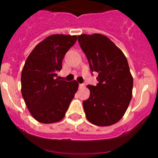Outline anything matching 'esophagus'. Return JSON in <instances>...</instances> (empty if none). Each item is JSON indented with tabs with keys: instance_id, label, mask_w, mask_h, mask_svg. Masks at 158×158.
<instances>
[{
	"instance_id": "34e87169",
	"label": "esophagus",
	"mask_w": 158,
	"mask_h": 158,
	"mask_svg": "<svg viewBox=\"0 0 158 158\" xmlns=\"http://www.w3.org/2000/svg\"><path fill=\"white\" fill-rule=\"evenodd\" d=\"M84 87H85V85H84V84H79V88H80V89H83Z\"/></svg>"
}]
</instances>
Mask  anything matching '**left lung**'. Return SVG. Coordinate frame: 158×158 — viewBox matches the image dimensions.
<instances>
[{
	"instance_id": "obj_1",
	"label": "left lung",
	"mask_w": 158,
	"mask_h": 158,
	"mask_svg": "<svg viewBox=\"0 0 158 158\" xmlns=\"http://www.w3.org/2000/svg\"><path fill=\"white\" fill-rule=\"evenodd\" d=\"M90 70L98 73L96 86L87 85L90 96L83 102L85 116L100 127L116 123L124 115L132 98L133 77L123 51L101 34L78 35Z\"/></svg>"
}]
</instances>
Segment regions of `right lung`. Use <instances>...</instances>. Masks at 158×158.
Masks as SVG:
<instances>
[{"label":"right lung","mask_w":158,"mask_h":158,"mask_svg":"<svg viewBox=\"0 0 158 158\" xmlns=\"http://www.w3.org/2000/svg\"><path fill=\"white\" fill-rule=\"evenodd\" d=\"M77 36L55 34L35 46L21 73V93L29 112L42 123H54L64 118L79 84L59 80L65 53Z\"/></svg>","instance_id":"right-lung-1"}]
</instances>
